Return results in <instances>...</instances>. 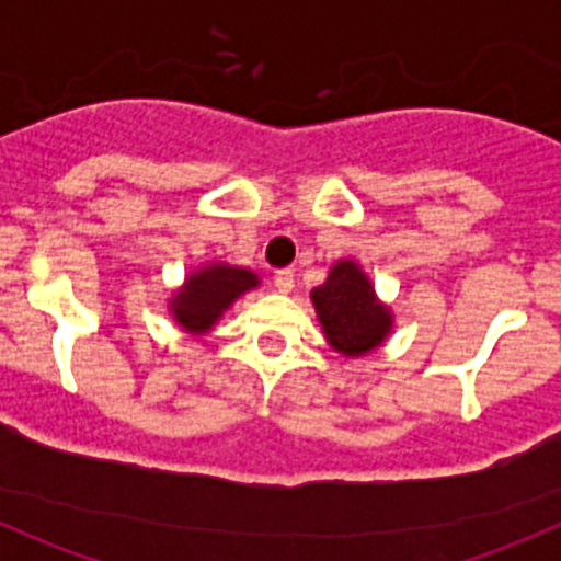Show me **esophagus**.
I'll list each match as a JSON object with an SVG mask.
<instances>
[{"label": "esophagus", "mask_w": 561, "mask_h": 561, "mask_svg": "<svg viewBox=\"0 0 561 561\" xmlns=\"http://www.w3.org/2000/svg\"><path fill=\"white\" fill-rule=\"evenodd\" d=\"M293 282H296V276H293L290 268H279L274 274V287L279 293H290L293 290Z\"/></svg>", "instance_id": "34e87169"}]
</instances>
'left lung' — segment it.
I'll list each match as a JSON object with an SVG mask.
<instances>
[{
    "label": "left lung",
    "mask_w": 561,
    "mask_h": 561,
    "mask_svg": "<svg viewBox=\"0 0 561 561\" xmlns=\"http://www.w3.org/2000/svg\"><path fill=\"white\" fill-rule=\"evenodd\" d=\"M312 304L328 344L347 358L377 350L393 328V314L355 260H339L328 271V279L312 290Z\"/></svg>",
    "instance_id": "obj_1"
}]
</instances>
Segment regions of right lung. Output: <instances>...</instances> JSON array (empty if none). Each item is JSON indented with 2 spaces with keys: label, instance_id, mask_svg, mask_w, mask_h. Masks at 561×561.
Listing matches in <instances>:
<instances>
[{
  "label": "right lung",
  "instance_id": "1",
  "mask_svg": "<svg viewBox=\"0 0 561 561\" xmlns=\"http://www.w3.org/2000/svg\"><path fill=\"white\" fill-rule=\"evenodd\" d=\"M260 285V276L249 268L228 263H211L192 271L184 285L171 298L173 320L192 336H203L217 325L225 309L233 307L236 298Z\"/></svg>",
  "mask_w": 561,
  "mask_h": 561
}]
</instances>
